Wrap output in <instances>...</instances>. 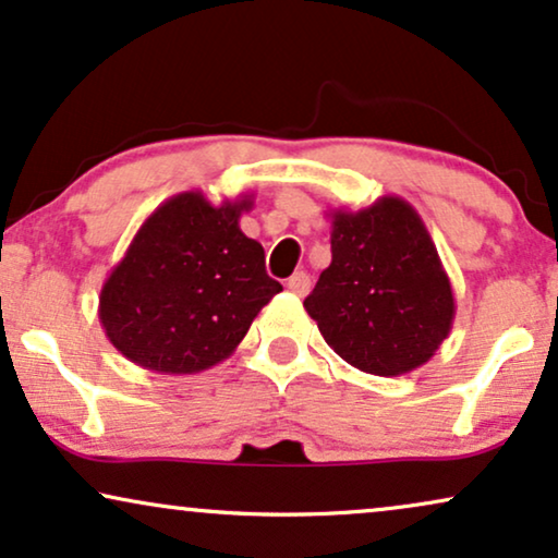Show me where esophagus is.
Masks as SVG:
<instances>
[{
	"mask_svg": "<svg viewBox=\"0 0 558 558\" xmlns=\"http://www.w3.org/2000/svg\"><path fill=\"white\" fill-rule=\"evenodd\" d=\"M288 291L295 295H306L312 291V278H308L306 272H293L291 278H288Z\"/></svg>",
	"mask_w": 558,
	"mask_h": 558,
	"instance_id": "obj_1",
	"label": "esophagus"
}]
</instances>
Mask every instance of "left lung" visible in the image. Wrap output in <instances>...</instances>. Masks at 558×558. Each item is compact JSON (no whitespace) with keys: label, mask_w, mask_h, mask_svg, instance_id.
Returning a JSON list of instances; mask_svg holds the SVG:
<instances>
[{"label":"left lung","mask_w":558,"mask_h":558,"mask_svg":"<svg viewBox=\"0 0 558 558\" xmlns=\"http://www.w3.org/2000/svg\"><path fill=\"white\" fill-rule=\"evenodd\" d=\"M331 263L303 301L342 361L373 376H401L450 335L456 299L433 236L404 197L331 210Z\"/></svg>","instance_id":"1"}]
</instances>
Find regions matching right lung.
<instances>
[{
  "instance_id": "add662e5",
  "label": "right lung",
  "mask_w": 558,
  "mask_h": 558,
  "mask_svg": "<svg viewBox=\"0 0 558 558\" xmlns=\"http://www.w3.org/2000/svg\"><path fill=\"white\" fill-rule=\"evenodd\" d=\"M252 195H172L141 223L100 291L105 335L131 363L190 376L227 361L265 303L283 291L265 250L239 229Z\"/></svg>"
}]
</instances>
